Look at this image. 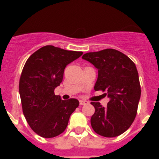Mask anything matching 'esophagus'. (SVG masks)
Listing matches in <instances>:
<instances>
[{
  "mask_svg": "<svg viewBox=\"0 0 159 159\" xmlns=\"http://www.w3.org/2000/svg\"><path fill=\"white\" fill-rule=\"evenodd\" d=\"M79 103H80V105H82V106H83V105L87 104L88 102H87V101H83V100H81V101H79Z\"/></svg>",
  "mask_w": 159,
  "mask_h": 159,
  "instance_id": "obj_1",
  "label": "esophagus"
}]
</instances>
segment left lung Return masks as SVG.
I'll return each instance as SVG.
<instances>
[{
	"mask_svg": "<svg viewBox=\"0 0 159 159\" xmlns=\"http://www.w3.org/2000/svg\"><path fill=\"white\" fill-rule=\"evenodd\" d=\"M82 58L98 70L95 91H106L107 106L91 102L95 113L91 118L92 129L100 135L112 138L125 132L134 120L141 89L135 64L120 51L107 48L85 53Z\"/></svg>",
	"mask_w": 159,
	"mask_h": 159,
	"instance_id": "1",
	"label": "left lung"
}]
</instances>
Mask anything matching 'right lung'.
<instances>
[{"instance_id":"right-lung-1","label":"right lung","mask_w":159,"mask_h":159,"mask_svg":"<svg viewBox=\"0 0 159 159\" xmlns=\"http://www.w3.org/2000/svg\"><path fill=\"white\" fill-rule=\"evenodd\" d=\"M82 54L47 45L34 52L24 66L19 85L24 116L30 128L43 138L62 134L79 105L75 98L62 100L54 89L62 82L66 66Z\"/></svg>"}]
</instances>
